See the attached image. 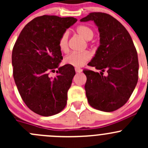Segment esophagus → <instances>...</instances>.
<instances>
[{
	"label": "esophagus",
	"mask_w": 148,
	"mask_h": 148,
	"mask_svg": "<svg viewBox=\"0 0 148 148\" xmlns=\"http://www.w3.org/2000/svg\"><path fill=\"white\" fill-rule=\"evenodd\" d=\"M75 71L77 73H81L82 71V69H78V68H76L75 69Z\"/></svg>",
	"instance_id": "obj_1"
}]
</instances>
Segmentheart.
I'll return each instance as SVG.
<instances>
[{
  "label": "heart",
  "mask_w": 148,
  "mask_h": 148,
  "mask_svg": "<svg viewBox=\"0 0 148 148\" xmlns=\"http://www.w3.org/2000/svg\"><path fill=\"white\" fill-rule=\"evenodd\" d=\"M76 31L80 36L82 37L86 41H89L94 36L93 31L87 26L81 25L77 28ZM68 32H65L59 38V49L64 53H66L68 51ZM90 53L87 51L78 52V53L74 52L66 56L64 61L66 64L71 65L75 68H81L90 59Z\"/></svg>",
  "instance_id": "heart-1"
}]
</instances>
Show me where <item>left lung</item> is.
I'll return each mask as SVG.
<instances>
[{
  "label": "left lung",
  "instance_id": "left-lung-1",
  "mask_svg": "<svg viewBox=\"0 0 148 148\" xmlns=\"http://www.w3.org/2000/svg\"><path fill=\"white\" fill-rule=\"evenodd\" d=\"M92 21L99 33V46L88 64L100 74L84 70L88 102L103 112H113L124 105L138 80V53L126 28L117 19L104 13H91L80 20ZM106 71L107 76L103 75Z\"/></svg>",
  "mask_w": 148,
  "mask_h": 148
}]
</instances>
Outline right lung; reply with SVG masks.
<instances>
[{"mask_svg":"<svg viewBox=\"0 0 148 148\" xmlns=\"http://www.w3.org/2000/svg\"><path fill=\"white\" fill-rule=\"evenodd\" d=\"M77 21L73 17L39 16L26 24L12 52L13 78L19 94L34 112L48 117L65 107L67 92L75 75L74 67L59 66L63 59L59 41ZM58 68L52 77L50 71Z\"/></svg>","mask_w":148,"mask_h":148,"instance_id":"obj_1","label":"right lung"}]
</instances>
